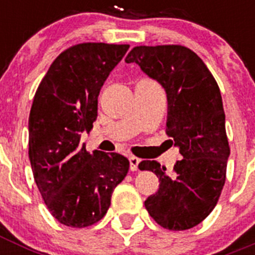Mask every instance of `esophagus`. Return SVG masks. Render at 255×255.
<instances>
[{
    "label": "esophagus",
    "mask_w": 255,
    "mask_h": 255,
    "mask_svg": "<svg viewBox=\"0 0 255 255\" xmlns=\"http://www.w3.org/2000/svg\"><path fill=\"white\" fill-rule=\"evenodd\" d=\"M129 161H130V170L131 171H136L138 170V164L140 162V159L138 157H135V155H131L129 157Z\"/></svg>",
    "instance_id": "1"
}]
</instances>
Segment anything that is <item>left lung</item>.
Returning a JSON list of instances; mask_svg holds the SVG:
<instances>
[{
	"label": "left lung",
	"instance_id": "8db88e82",
	"mask_svg": "<svg viewBox=\"0 0 255 255\" xmlns=\"http://www.w3.org/2000/svg\"><path fill=\"white\" fill-rule=\"evenodd\" d=\"M125 62L138 64L164 88L166 134L182 155L171 176L157 161L139 163L159 180L144 206L164 229H191L213 211L226 181L230 145L220 88L202 58L180 44L134 47Z\"/></svg>",
	"mask_w": 255,
	"mask_h": 255
}]
</instances>
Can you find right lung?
<instances>
[{
    "label": "right lung",
    "mask_w": 255,
    "mask_h": 255,
    "mask_svg": "<svg viewBox=\"0 0 255 255\" xmlns=\"http://www.w3.org/2000/svg\"><path fill=\"white\" fill-rule=\"evenodd\" d=\"M129 44L79 43L55 58L35 92L29 115V159L51 215L65 226H92L105 217L129 171V159L80 144L91 131L103 83Z\"/></svg>",
    "instance_id": "add662e5"
}]
</instances>
